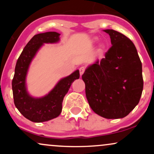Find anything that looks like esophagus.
I'll use <instances>...</instances> for the list:
<instances>
[{"mask_svg": "<svg viewBox=\"0 0 154 154\" xmlns=\"http://www.w3.org/2000/svg\"><path fill=\"white\" fill-rule=\"evenodd\" d=\"M79 75H80V76H82L83 75V73H84V72H85V68L83 66L80 67V68H79Z\"/></svg>", "mask_w": 154, "mask_h": 154, "instance_id": "esophagus-1", "label": "esophagus"}]
</instances>
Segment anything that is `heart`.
<instances>
[{"mask_svg": "<svg viewBox=\"0 0 154 154\" xmlns=\"http://www.w3.org/2000/svg\"><path fill=\"white\" fill-rule=\"evenodd\" d=\"M97 38H93V42H95L97 40ZM104 49H105V45H100V51H103Z\"/></svg>", "mask_w": 154, "mask_h": 154, "instance_id": "b5f03b06", "label": "heart"}]
</instances>
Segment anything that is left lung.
<instances>
[{"label":"left lung","instance_id":"1","mask_svg":"<svg viewBox=\"0 0 154 154\" xmlns=\"http://www.w3.org/2000/svg\"><path fill=\"white\" fill-rule=\"evenodd\" d=\"M111 46L105 58L87 67L82 76L88 103L95 114L106 119L128 116L142 95V63L133 43L125 35L105 29Z\"/></svg>","mask_w":154,"mask_h":154}]
</instances>
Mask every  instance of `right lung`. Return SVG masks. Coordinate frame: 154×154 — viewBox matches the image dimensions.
<instances>
[{
	"label": "right lung",
	"instance_id": "1",
	"mask_svg": "<svg viewBox=\"0 0 154 154\" xmlns=\"http://www.w3.org/2000/svg\"><path fill=\"white\" fill-rule=\"evenodd\" d=\"M60 34L48 32L35 35L28 42L19 56L12 80L14 101L17 109L24 117L34 122H43L57 117L62 110V102L72 83L79 78V70L61 79L51 91L41 98L30 95L26 89V77L29 65L39 49L44 43H56Z\"/></svg>",
	"mask_w": 154,
	"mask_h": 154
}]
</instances>
